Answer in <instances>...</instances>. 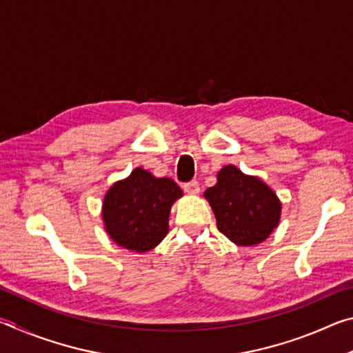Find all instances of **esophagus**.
Here are the masks:
<instances>
[{
  "instance_id": "1",
  "label": "esophagus",
  "mask_w": 353,
  "mask_h": 353,
  "mask_svg": "<svg viewBox=\"0 0 353 353\" xmlns=\"http://www.w3.org/2000/svg\"><path fill=\"white\" fill-rule=\"evenodd\" d=\"M183 190L187 191L188 194H198L201 191V187H199V182L198 181H191V182H187L183 183Z\"/></svg>"
}]
</instances>
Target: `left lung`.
<instances>
[{
	"mask_svg": "<svg viewBox=\"0 0 353 353\" xmlns=\"http://www.w3.org/2000/svg\"><path fill=\"white\" fill-rule=\"evenodd\" d=\"M221 234L240 246H254L272 234L282 204L259 177L246 176L234 165L218 172L214 187L205 190Z\"/></svg>",
	"mask_w": 353,
	"mask_h": 353,
	"instance_id": "8db88e82",
	"label": "left lung"
}]
</instances>
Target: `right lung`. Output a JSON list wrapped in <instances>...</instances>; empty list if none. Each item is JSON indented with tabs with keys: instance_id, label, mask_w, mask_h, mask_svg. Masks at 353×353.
Returning a JSON list of instances; mask_svg holds the SVG:
<instances>
[{
	"instance_id": "add662e5",
	"label": "right lung",
	"mask_w": 353,
	"mask_h": 353,
	"mask_svg": "<svg viewBox=\"0 0 353 353\" xmlns=\"http://www.w3.org/2000/svg\"><path fill=\"white\" fill-rule=\"evenodd\" d=\"M181 196L182 190L172 179H157L135 168L107 191L103 204L107 234L119 246L148 252L168 234L171 205Z\"/></svg>"
}]
</instances>
